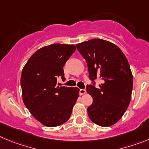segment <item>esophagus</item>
Wrapping results in <instances>:
<instances>
[{"instance_id": "34e87169", "label": "esophagus", "mask_w": 149, "mask_h": 149, "mask_svg": "<svg viewBox=\"0 0 149 149\" xmlns=\"http://www.w3.org/2000/svg\"><path fill=\"white\" fill-rule=\"evenodd\" d=\"M86 93V90L85 89H80L79 90V94L80 95H84Z\"/></svg>"}]
</instances>
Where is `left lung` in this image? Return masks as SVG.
Wrapping results in <instances>:
<instances>
[{"label":"left lung","instance_id":"8db88e82","mask_svg":"<svg viewBox=\"0 0 149 149\" xmlns=\"http://www.w3.org/2000/svg\"><path fill=\"white\" fill-rule=\"evenodd\" d=\"M87 64L91 84L86 90L93 98L87 108L89 118L95 124L109 126L118 121L131 100L133 77L127 59L110 42L93 39L76 45ZM100 83L95 87V80Z\"/></svg>","mask_w":149,"mask_h":149}]
</instances>
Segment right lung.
Instances as JSON below:
<instances>
[{
	"instance_id": "1",
	"label": "right lung",
	"mask_w": 149,
	"mask_h": 149,
	"mask_svg": "<svg viewBox=\"0 0 149 149\" xmlns=\"http://www.w3.org/2000/svg\"><path fill=\"white\" fill-rule=\"evenodd\" d=\"M76 51L74 45L52 44L36 51L28 60L20 78L23 100L31 115L48 127L70 118L79 96L78 87H56L65 81L63 67Z\"/></svg>"
}]
</instances>
